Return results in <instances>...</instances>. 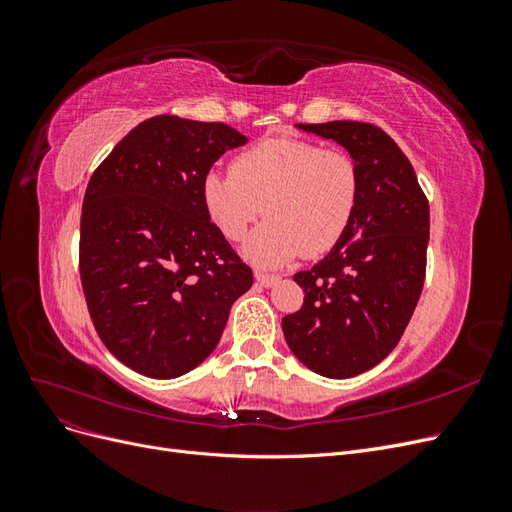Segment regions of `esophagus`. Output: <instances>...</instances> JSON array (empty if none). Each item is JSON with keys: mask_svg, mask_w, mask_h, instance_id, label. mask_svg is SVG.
I'll list each match as a JSON object with an SVG mask.
<instances>
[{"mask_svg": "<svg viewBox=\"0 0 512 512\" xmlns=\"http://www.w3.org/2000/svg\"><path fill=\"white\" fill-rule=\"evenodd\" d=\"M254 277H256V282L260 286H265V288H271V286H275L277 282H280V275H269V273H260V271Z\"/></svg>", "mask_w": 512, "mask_h": 512, "instance_id": "esophagus-1", "label": "esophagus"}]
</instances>
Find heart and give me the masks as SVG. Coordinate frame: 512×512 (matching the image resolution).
<instances>
[{"instance_id":"1","label":"heart","mask_w":512,"mask_h":512,"mask_svg":"<svg viewBox=\"0 0 512 512\" xmlns=\"http://www.w3.org/2000/svg\"><path fill=\"white\" fill-rule=\"evenodd\" d=\"M200 194L228 241H241L265 211L269 220L245 241L243 256L275 269L301 254H327L346 237L359 209L361 173L342 149L271 136L241 151L230 170H209Z\"/></svg>"}]
</instances>
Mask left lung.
Masks as SVG:
<instances>
[{"label": "left lung", "mask_w": 512, "mask_h": 512, "mask_svg": "<svg viewBox=\"0 0 512 512\" xmlns=\"http://www.w3.org/2000/svg\"><path fill=\"white\" fill-rule=\"evenodd\" d=\"M342 145L361 173V200L346 237L294 275L303 307L284 316L292 354L314 374L344 380L376 367L404 335L421 297L429 203L404 151L361 121L297 123Z\"/></svg>", "instance_id": "obj_1"}]
</instances>
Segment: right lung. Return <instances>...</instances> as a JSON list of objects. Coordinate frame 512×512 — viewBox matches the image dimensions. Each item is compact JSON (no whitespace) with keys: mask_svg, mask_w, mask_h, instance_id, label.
Returning <instances> with one entry per match:
<instances>
[{"mask_svg":"<svg viewBox=\"0 0 512 512\" xmlns=\"http://www.w3.org/2000/svg\"><path fill=\"white\" fill-rule=\"evenodd\" d=\"M245 143L226 123L151 117L89 179L79 250L89 316L108 352L147 378L203 363L254 284L200 194L215 160Z\"/></svg>","mask_w":512,"mask_h":512,"instance_id":"right-lung-1","label":"right lung"}]
</instances>
